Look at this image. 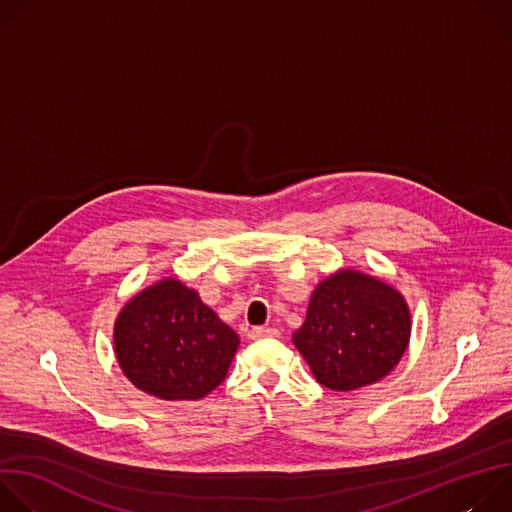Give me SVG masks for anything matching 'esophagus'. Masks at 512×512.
Wrapping results in <instances>:
<instances>
[{
	"label": "esophagus",
	"instance_id": "esophagus-1",
	"mask_svg": "<svg viewBox=\"0 0 512 512\" xmlns=\"http://www.w3.org/2000/svg\"><path fill=\"white\" fill-rule=\"evenodd\" d=\"M279 332L275 328H263V326H255L249 330V340H259V338H265V336H277Z\"/></svg>",
	"mask_w": 512,
	"mask_h": 512
}]
</instances>
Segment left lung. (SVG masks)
<instances>
[{"instance_id":"1","label":"left lung","mask_w":512,"mask_h":512,"mask_svg":"<svg viewBox=\"0 0 512 512\" xmlns=\"http://www.w3.org/2000/svg\"><path fill=\"white\" fill-rule=\"evenodd\" d=\"M411 338V312L399 289L342 267L312 291L296 348L314 379L332 391H354L385 379Z\"/></svg>"}]
</instances>
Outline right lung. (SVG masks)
<instances>
[{
	"instance_id": "1",
	"label": "right lung",
	"mask_w": 512,
	"mask_h": 512,
	"mask_svg": "<svg viewBox=\"0 0 512 512\" xmlns=\"http://www.w3.org/2000/svg\"><path fill=\"white\" fill-rule=\"evenodd\" d=\"M115 356L127 381L164 401H198L229 373L239 334L176 277H164L121 308Z\"/></svg>"
}]
</instances>
